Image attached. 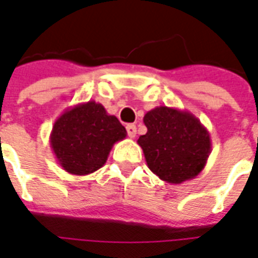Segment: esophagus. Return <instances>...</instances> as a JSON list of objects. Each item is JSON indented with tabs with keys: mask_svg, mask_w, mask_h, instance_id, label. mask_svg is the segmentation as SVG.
I'll use <instances>...</instances> for the list:
<instances>
[{
	"mask_svg": "<svg viewBox=\"0 0 258 258\" xmlns=\"http://www.w3.org/2000/svg\"><path fill=\"white\" fill-rule=\"evenodd\" d=\"M125 130H127V134H128L130 138H134L135 135H137V127H135L134 124H127Z\"/></svg>",
	"mask_w": 258,
	"mask_h": 258,
	"instance_id": "1",
	"label": "esophagus"
}]
</instances>
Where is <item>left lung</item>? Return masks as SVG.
<instances>
[{
    "instance_id": "obj_1",
    "label": "left lung",
    "mask_w": 258,
    "mask_h": 258,
    "mask_svg": "<svg viewBox=\"0 0 258 258\" xmlns=\"http://www.w3.org/2000/svg\"><path fill=\"white\" fill-rule=\"evenodd\" d=\"M145 135L138 138L148 167L162 181L182 184L198 177L211 153L210 134L190 112L157 106L144 116Z\"/></svg>"
}]
</instances>
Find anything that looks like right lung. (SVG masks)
I'll return each instance as SVG.
<instances>
[{"mask_svg": "<svg viewBox=\"0 0 258 258\" xmlns=\"http://www.w3.org/2000/svg\"><path fill=\"white\" fill-rule=\"evenodd\" d=\"M127 131L101 103L88 101L69 107L53 124L49 144L59 166L73 175H87L106 163L113 145Z\"/></svg>", "mask_w": 258, "mask_h": 258, "instance_id": "add662e5", "label": "right lung"}]
</instances>
